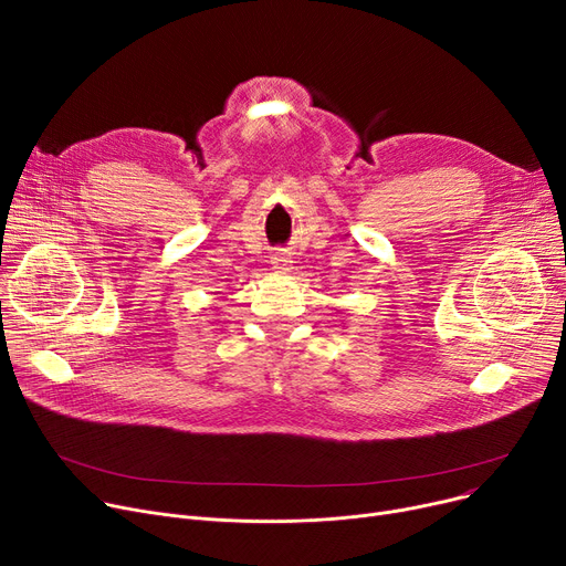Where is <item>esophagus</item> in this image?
Returning a JSON list of instances; mask_svg holds the SVG:
<instances>
[{"label":"esophagus","instance_id":"esophagus-1","mask_svg":"<svg viewBox=\"0 0 566 566\" xmlns=\"http://www.w3.org/2000/svg\"><path fill=\"white\" fill-rule=\"evenodd\" d=\"M275 263H280V265H284V263H289V256H286V254H282V252H280V254H277V256H275Z\"/></svg>","mask_w":566,"mask_h":566}]
</instances>
